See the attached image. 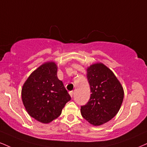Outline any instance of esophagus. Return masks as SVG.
I'll use <instances>...</instances> for the list:
<instances>
[{
  "label": "esophagus",
  "mask_w": 147,
  "mask_h": 147,
  "mask_svg": "<svg viewBox=\"0 0 147 147\" xmlns=\"http://www.w3.org/2000/svg\"><path fill=\"white\" fill-rule=\"evenodd\" d=\"M69 94L70 95V96L72 97V96H73V94H74V92H73V91L69 92Z\"/></svg>",
  "instance_id": "esophagus-1"
}]
</instances>
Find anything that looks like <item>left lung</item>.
<instances>
[{"label":"left lung","mask_w":147,"mask_h":147,"mask_svg":"<svg viewBox=\"0 0 147 147\" xmlns=\"http://www.w3.org/2000/svg\"><path fill=\"white\" fill-rule=\"evenodd\" d=\"M91 96L81 107L83 118L94 126H100L117 114L124 98V90L112 70L102 63L91 64L87 68Z\"/></svg>","instance_id":"obj_1"}]
</instances>
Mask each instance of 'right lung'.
<instances>
[{
    "label": "right lung",
    "mask_w": 147,
    "mask_h": 147,
    "mask_svg": "<svg viewBox=\"0 0 147 147\" xmlns=\"http://www.w3.org/2000/svg\"><path fill=\"white\" fill-rule=\"evenodd\" d=\"M57 73L55 62L44 63L29 75L21 92L23 105L29 116L45 124L59 117L71 99Z\"/></svg>",
    "instance_id": "obj_1"
}]
</instances>
